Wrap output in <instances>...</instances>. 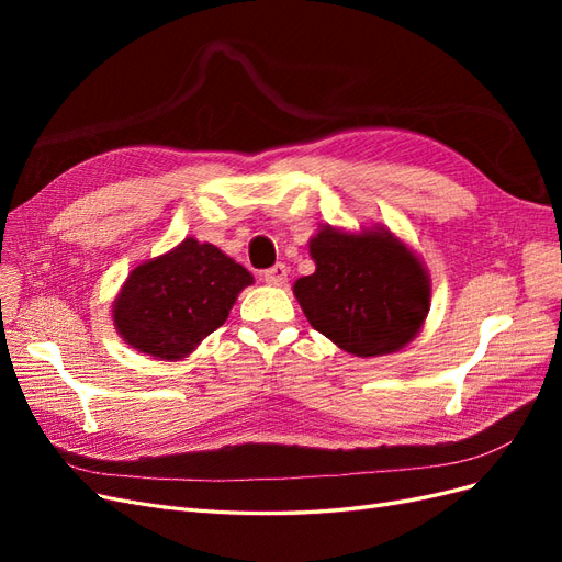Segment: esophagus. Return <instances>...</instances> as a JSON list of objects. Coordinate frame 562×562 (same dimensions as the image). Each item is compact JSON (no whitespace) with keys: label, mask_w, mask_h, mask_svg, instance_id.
<instances>
[{"label":"esophagus","mask_w":562,"mask_h":562,"mask_svg":"<svg viewBox=\"0 0 562 562\" xmlns=\"http://www.w3.org/2000/svg\"><path fill=\"white\" fill-rule=\"evenodd\" d=\"M285 279H288V269H285V265H281V262L262 271V281L269 283V285H283Z\"/></svg>","instance_id":"34e87169"}]
</instances>
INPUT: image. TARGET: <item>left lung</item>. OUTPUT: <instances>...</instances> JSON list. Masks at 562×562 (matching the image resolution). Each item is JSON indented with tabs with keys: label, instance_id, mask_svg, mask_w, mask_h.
<instances>
[{
	"label": "left lung",
	"instance_id": "8db88e82",
	"mask_svg": "<svg viewBox=\"0 0 562 562\" xmlns=\"http://www.w3.org/2000/svg\"><path fill=\"white\" fill-rule=\"evenodd\" d=\"M314 274L293 283L312 328L361 359L411 345L431 307L419 255L384 225L359 232L321 225L310 239Z\"/></svg>",
	"mask_w": 562,
	"mask_h": 562
}]
</instances>
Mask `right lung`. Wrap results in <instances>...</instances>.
Returning <instances> with one entry per match:
<instances>
[{
    "label": "right lung",
    "mask_w": 562,
    "mask_h": 562,
    "mask_svg": "<svg viewBox=\"0 0 562 562\" xmlns=\"http://www.w3.org/2000/svg\"><path fill=\"white\" fill-rule=\"evenodd\" d=\"M250 271L213 244L187 236L176 248L140 262L112 302L119 337L159 361L187 359L227 321Z\"/></svg>",
    "instance_id": "1"
}]
</instances>
